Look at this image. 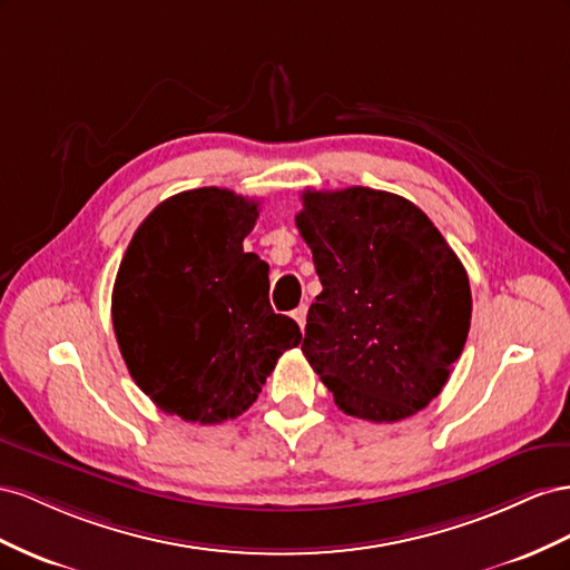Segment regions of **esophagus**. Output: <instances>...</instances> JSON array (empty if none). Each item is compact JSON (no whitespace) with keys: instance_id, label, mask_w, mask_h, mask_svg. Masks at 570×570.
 I'll return each mask as SVG.
<instances>
[{"instance_id":"1","label":"esophagus","mask_w":570,"mask_h":570,"mask_svg":"<svg viewBox=\"0 0 570 570\" xmlns=\"http://www.w3.org/2000/svg\"><path fill=\"white\" fill-rule=\"evenodd\" d=\"M305 315H307V307L305 305H298L294 313H291V317H294L298 322V327L305 330Z\"/></svg>"}]
</instances>
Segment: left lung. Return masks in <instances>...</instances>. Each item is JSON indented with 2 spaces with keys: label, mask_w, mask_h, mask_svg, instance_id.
<instances>
[{
  "label": "left lung",
  "mask_w": 570,
  "mask_h": 570,
  "mask_svg": "<svg viewBox=\"0 0 570 570\" xmlns=\"http://www.w3.org/2000/svg\"><path fill=\"white\" fill-rule=\"evenodd\" d=\"M322 294L303 353L353 417L396 422L439 396L470 330V284L430 217L386 190H305L296 215Z\"/></svg>",
  "instance_id": "left-lung-1"
}]
</instances>
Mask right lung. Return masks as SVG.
I'll list each match as a JSON object with an SVG mask.
<instances>
[{
    "label": "right lung",
    "mask_w": 570,
    "mask_h": 570,
    "mask_svg": "<svg viewBox=\"0 0 570 570\" xmlns=\"http://www.w3.org/2000/svg\"><path fill=\"white\" fill-rule=\"evenodd\" d=\"M259 203L229 188L171 195L128 243L111 322L134 382L159 411L215 425L246 413L298 324L269 305V267L243 253Z\"/></svg>",
    "instance_id": "right-lung-1"
}]
</instances>
